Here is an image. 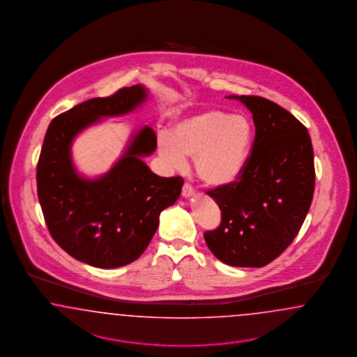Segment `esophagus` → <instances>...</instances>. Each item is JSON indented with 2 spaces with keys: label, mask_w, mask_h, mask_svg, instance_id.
Masks as SVG:
<instances>
[{
  "label": "esophagus",
  "mask_w": 357,
  "mask_h": 357,
  "mask_svg": "<svg viewBox=\"0 0 357 357\" xmlns=\"http://www.w3.org/2000/svg\"><path fill=\"white\" fill-rule=\"evenodd\" d=\"M194 188L188 183H184L183 188H182V196L184 199H188L191 196H194Z\"/></svg>",
  "instance_id": "esophagus-1"
}]
</instances>
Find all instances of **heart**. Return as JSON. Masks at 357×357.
Wrapping results in <instances>:
<instances>
[{
  "label": "heart",
  "instance_id": "1",
  "mask_svg": "<svg viewBox=\"0 0 357 357\" xmlns=\"http://www.w3.org/2000/svg\"><path fill=\"white\" fill-rule=\"evenodd\" d=\"M254 127L248 118L208 109L174 124L158 137V153L172 167L194 157L195 173L203 183L222 188L234 183L249 162Z\"/></svg>",
  "mask_w": 357,
  "mask_h": 357
}]
</instances>
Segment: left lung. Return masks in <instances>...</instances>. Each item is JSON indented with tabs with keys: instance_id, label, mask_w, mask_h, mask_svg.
I'll use <instances>...</instances> for the list:
<instances>
[{
	"instance_id": "1",
	"label": "left lung",
	"mask_w": 357,
	"mask_h": 357,
	"mask_svg": "<svg viewBox=\"0 0 357 357\" xmlns=\"http://www.w3.org/2000/svg\"><path fill=\"white\" fill-rule=\"evenodd\" d=\"M227 98L249 108L255 140L238 181L206 192L221 209V225L204 238L222 263L263 267L292 243L309 212L313 145L307 130L279 105L261 97Z\"/></svg>"
}]
</instances>
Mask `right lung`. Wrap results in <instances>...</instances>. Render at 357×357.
<instances>
[{"label": "right lung", "instance_id": "obj_1", "mask_svg": "<svg viewBox=\"0 0 357 357\" xmlns=\"http://www.w3.org/2000/svg\"><path fill=\"white\" fill-rule=\"evenodd\" d=\"M149 97L144 85L93 98L56 116L44 137L36 182L44 220L56 243L75 259L97 268H118L140 258L160 225L163 209L179 199L184 181L163 178L142 161L157 148L154 130L130 135L107 173L89 178L72 158L77 136L106 118L124 116Z\"/></svg>", "mask_w": 357, "mask_h": 357}]
</instances>
